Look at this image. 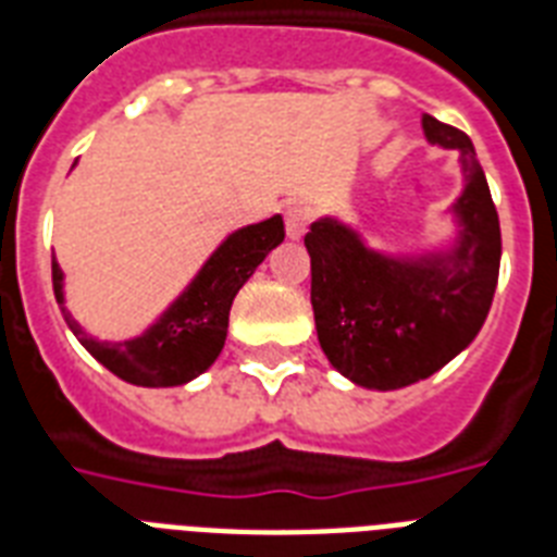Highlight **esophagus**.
Listing matches in <instances>:
<instances>
[{
	"label": "esophagus",
	"instance_id": "esophagus-1",
	"mask_svg": "<svg viewBox=\"0 0 557 557\" xmlns=\"http://www.w3.org/2000/svg\"><path fill=\"white\" fill-rule=\"evenodd\" d=\"M306 225H309V208L304 205H288L286 208V234L292 239H300L306 234Z\"/></svg>",
	"mask_w": 557,
	"mask_h": 557
}]
</instances>
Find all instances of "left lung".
I'll list each match as a JSON object with an SVG mask.
<instances>
[{
    "label": "left lung",
    "mask_w": 557,
    "mask_h": 557,
    "mask_svg": "<svg viewBox=\"0 0 557 557\" xmlns=\"http://www.w3.org/2000/svg\"><path fill=\"white\" fill-rule=\"evenodd\" d=\"M428 141L459 152L466 190L454 205L450 251L396 260L370 251L352 227L318 219L306 234L312 309L330 364L358 387L398 389L428 379L476 338L500 274V219L474 144L422 117Z\"/></svg>",
    "instance_id": "left-lung-1"
}]
</instances>
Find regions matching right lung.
Wrapping results in <instances>:
<instances>
[{
	"label": "right lung",
	"mask_w": 557,
	"mask_h": 557,
	"mask_svg": "<svg viewBox=\"0 0 557 557\" xmlns=\"http://www.w3.org/2000/svg\"><path fill=\"white\" fill-rule=\"evenodd\" d=\"M286 236L283 216H271L257 225L239 227L210 253V260L193 277L176 304L133 341H98L74 321L63 306V271L51 257L54 297L69 330L91 356L117 379L138 387H178L208 370L225 347L227 314L236 292L245 286L253 269L277 248Z\"/></svg>",
	"instance_id": "obj_1"
}]
</instances>
